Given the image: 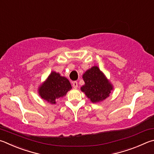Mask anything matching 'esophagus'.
Segmentation results:
<instances>
[{
	"mask_svg": "<svg viewBox=\"0 0 154 154\" xmlns=\"http://www.w3.org/2000/svg\"><path fill=\"white\" fill-rule=\"evenodd\" d=\"M72 87H73V88H74L75 89H77V87H78V83H77V82H75H75H72Z\"/></svg>",
	"mask_w": 154,
	"mask_h": 154,
	"instance_id": "obj_1",
	"label": "esophagus"
}]
</instances>
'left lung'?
<instances>
[{"label": "left lung", "instance_id": "obj_1", "mask_svg": "<svg viewBox=\"0 0 154 154\" xmlns=\"http://www.w3.org/2000/svg\"><path fill=\"white\" fill-rule=\"evenodd\" d=\"M85 85L81 88L93 103L100 102L109 97L113 86L97 66H92L83 75Z\"/></svg>", "mask_w": 154, "mask_h": 154}]
</instances>
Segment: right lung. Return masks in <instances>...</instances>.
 <instances>
[{
	"label": "right lung",
	"instance_id": "1",
	"mask_svg": "<svg viewBox=\"0 0 154 154\" xmlns=\"http://www.w3.org/2000/svg\"><path fill=\"white\" fill-rule=\"evenodd\" d=\"M71 88V83L66 77L52 71L47 79L39 87L38 93L42 98L50 104H55L56 100L65 96Z\"/></svg>",
	"mask_w": 154,
	"mask_h": 154
}]
</instances>
